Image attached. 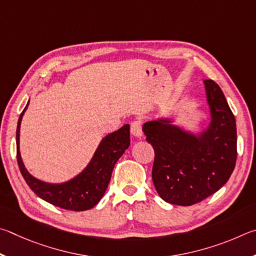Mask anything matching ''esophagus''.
Instances as JSON below:
<instances>
[{
	"label": "esophagus",
	"instance_id": "1",
	"mask_svg": "<svg viewBox=\"0 0 256 256\" xmlns=\"http://www.w3.org/2000/svg\"><path fill=\"white\" fill-rule=\"evenodd\" d=\"M130 132L132 135L135 138H142V124L140 121H132L130 126Z\"/></svg>",
	"mask_w": 256,
	"mask_h": 256
}]
</instances>
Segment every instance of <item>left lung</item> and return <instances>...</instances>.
Returning <instances> with one entry per match:
<instances>
[{"mask_svg": "<svg viewBox=\"0 0 256 256\" xmlns=\"http://www.w3.org/2000/svg\"><path fill=\"white\" fill-rule=\"evenodd\" d=\"M209 124L196 132L158 116L142 126L146 140L155 152L153 183L164 201L191 206L225 184L235 168L236 121L222 88L204 80Z\"/></svg>", "mask_w": 256, "mask_h": 256, "instance_id": "left-lung-1", "label": "left lung"}]
</instances>
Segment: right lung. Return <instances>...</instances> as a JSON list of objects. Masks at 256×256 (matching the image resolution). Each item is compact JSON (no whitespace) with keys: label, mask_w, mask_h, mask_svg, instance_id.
Wrapping results in <instances>:
<instances>
[{"label":"right lung","mask_w":256,"mask_h":256,"mask_svg":"<svg viewBox=\"0 0 256 256\" xmlns=\"http://www.w3.org/2000/svg\"><path fill=\"white\" fill-rule=\"evenodd\" d=\"M29 102L30 100L20 114L16 127V158L26 184L40 199L58 208L74 212L93 208L106 194L116 160L130 145V126L124 124L118 130L103 137L91 160L75 176L60 183L44 182L26 170L20 153L21 121Z\"/></svg>","instance_id":"right-lung-1"}]
</instances>
